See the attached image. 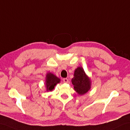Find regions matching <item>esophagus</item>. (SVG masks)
I'll return each mask as SVG.
<instances>
[{"mask_svg":"<svg viewBox=\"0 0 130 130\" xmlns=\"http://www.w3.org/2000/svg\"><path fill=\"white\" fill-rule=\"evenodd\" d=\"M63 81H64V83H68L69 82V80L67 78H64V79H63Z\"/></svg>","mask_w":130,"mask_h":130,"instance_id":"34e87169","label":"esophagus"}]
</instances>
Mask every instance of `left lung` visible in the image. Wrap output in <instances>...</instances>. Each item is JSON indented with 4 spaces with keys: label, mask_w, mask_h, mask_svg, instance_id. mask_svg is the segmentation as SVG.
Returning <instances> with one entry per match:
<instances>
[{
    "label": "left lung",
    "mask_w": 130,
    "mask_h": 130,
    "mask_svg": "<svg viewBox=\"0 0 130 130\" xmlns=\"http://www.w3.org/2000/svg\"><path fill=\"white\" fill-rule=\"evenodd\" d=\"M71 82L75 91L80 95L85 94L90 89L91 80L86 76L81 67L77 68L75 70Z\"/></svg>",
    "instance_id": "8db88e82"
}]
</instances>
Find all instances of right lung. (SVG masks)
<instances>
[{
    "instance_id": "obj_1",
    "label": "right lung",
    "mask_w": 130,
    "mask_h": 130,
    "mask_svg": "<svg viewBox=\"0 0 130 130\" xmlns=\"http://www.w3.org/2000/svg\"><path fill=\"white\" fill-rule=\"evenodd\" d=\"M60 79L51 73H48L46 75V85L47 91H52L57 84L59 83Z\"/></svg>"
}]
</instances>
